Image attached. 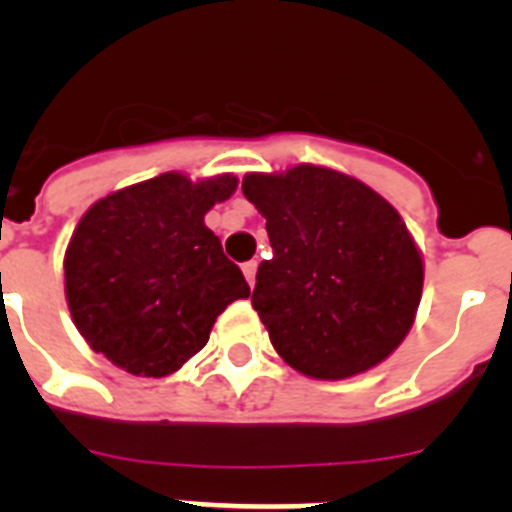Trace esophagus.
I'll list each match as a JSON object with an SVG mask.
<instances>
[{
  "mask_svg": "<svg viewBox=\"0 0 512 512\" xmlns=\"http://www.w3.org/2000/svg\"><path fill=\"white\" fill-rule=\"evenodd\" d=\"M256 269H259V261H248V264H243V274H246V282L256 284Z\"/></svg>",
  "mask_w": 512,
  "mask_h": 512,
  "instance_id": "1",
  "label": "esophagus"
}]
</instances>
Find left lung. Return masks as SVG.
<instances>
[{
	"label": "left lung",
	"mask_w": 512,
	"mask_h": 512,
	"mask_svg": "<svg viewBox=\"0 0 512 512\" xmlns=\"http://www.w3.org/2000/svg\"><path fill=\"white\" fill-rule=\"evenodd\" d=\"M243 194L274 251L251 302L277 354L312 379L382 364L423 295V256L400 212L354 176L312 164L246 174Z\"/></svg>",
	"instance_id": "left-lung-1"
}]
</instances>
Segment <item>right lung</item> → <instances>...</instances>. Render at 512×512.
<instances>
[{
	"mask_svg": "<svg viewBox=\"0 0 512 512\" xmlns=\"http://www.w3.org/2000/svg\"><path fill=\"white\" fill-rule=\"evenodd\" d=\"M233 174L169 171L94 202L71 235L63 277L84 341L135 377H166L202 351L217 315L251 295L205 225Z\"/></svg>",
	"mask_w": 512,
	"mask_h": 512,
	"instance_id": "right-lung-1",
	"label": "right lung"
}]
</instances>
